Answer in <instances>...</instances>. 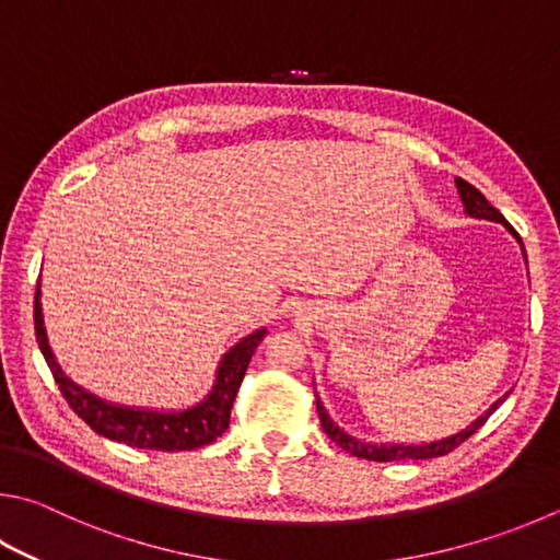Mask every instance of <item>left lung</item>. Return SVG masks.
I'll use <instances>...</instances> for the list:
<instances>
[{"mask_svg":"<svg viewBox=\"0 0 560 560\" xmlns=\"http://www.w3.org/2000/svg\"><path fill=\"white\" fill-rule=\"evenodd\" d=\"M455 186H457V192H460V200L465 206V215L470 218H477V220H492V222H502V225L512 232V235L520 240L522 245V237L516 235V230L510 225V222L504 220V215L497 208H492L490 202H487V198L482 196L480 190H477L475 186H470V183L463 180V178H455ZM526 257V254H524ZM510 396V392H506L502 399H497L490 409H487L482 416H477V419L465 425L463 431H457L453 435H448V439H441V441H431V443H419V445H404V443H364L360 439H354V435L345 433L340 425H335L332 419L328 416V411H325V406L320 404L318 396H315V406H318V416H320V423H323V431L328 433V439L340 445L342 451H348L350 455H358V457H364V460H377V463H392V460H425V457H439V455H445L455 451L457 445H460L463 441L470 439V435L480 429V425L490 419V416L500 409V404Z\"/></svg>","mask_w":560,"mask_h":560,"instance_id":"8db88e82","label":"left lung"}]
</instances>
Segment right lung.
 <instances>
[{
  "label": "right lung",
  "instance_id": "1",
  "mask_svg": "<svg viewBox=\"0 0 560 560\" xmlns=\"http://www.w3.org/2000/svg\"><path fill=\"white\" fill-rule=\"evenodd\" d=\"M34 328L36 342L44 352L50 374L58 384L60 394L68 401L80 419H83L95 433L105 435L109 441L127 443L131 448H149V451H192L200 445H208L228 431L232 401H235L242 380H245L247 364L252 360L257 345L264 340L267 330L259 328L247 338H242L237 345L222 354L218 364L215 384H212L206 399L198 401L190 409L180 411H154V409H131V406L109 404L100 396L85 392L83 386L70 382L60 364L56 362L54 352L46 338L44 328V311H40V281L36 283L34 299Z\"/></svg>",
  "mask_w": 560,
  "mask_h": 560
}]
</instances>
